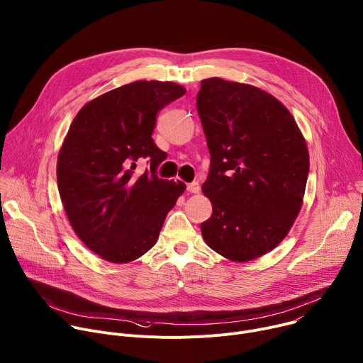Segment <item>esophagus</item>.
I'll list each match as a JSON object with an SVG mask.
<instances>
[{"instance_id":"obj_1","label":"esophagus","mask_w":363,"mask_h":363,"mask_svg":"<svg viewBox=\"0 0 363 363\" xmlns=\"http://www.w3.org/2000/svg\"><path fill=\"white\" fill-rule=\"evenodd\" d=\"M187 191H190V193H193V194L199 193V191H200V184H199L197 182L189 183V184H187Z\"/></svg>"}]
</instances>
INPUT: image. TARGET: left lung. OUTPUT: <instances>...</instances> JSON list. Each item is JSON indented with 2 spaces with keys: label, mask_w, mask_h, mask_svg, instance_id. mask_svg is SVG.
<instances>
[{
  "label": "left lung",
  "mask_w": 363,
  "mask_h": 363,
  "mask_svg": "<svg viewBox=\"0 0 363 363\" xmlns=\"http://www.w3.org/2000/svg\"><path fill=\"white\" fill-rule=\"evenodd\" d=\"M197 112L211 152L202 190L213 208L202 236L230 261H252L298 216L310 169L306 140L290 111L252 85L205 79Z\"/></svg>",
  "instance_id": "1"
}]
</instances>
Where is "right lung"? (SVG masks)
I'll use <instances>...</instances> for the list:
<instances>
[{"label":"right lung","mask_w":363,"mask_h":363,"mask_svg":"<svg viewBox=\"0 0 363 363\" xmlns=\"http://www.w3.org/2000/svg\"><path fill=\"white\" fill-rule=\"evenodd\" d=\"M186 89L173 82L137 80L82 106L57 157V187L79 239L102 259L135 261L157 242L167 213L186 190L155 169L167 154L152 140L155 116ZM150 160V175H134Z\"/></svg>","instance_id":"obj_1"}]
</instances>
